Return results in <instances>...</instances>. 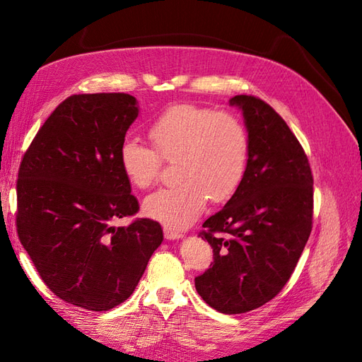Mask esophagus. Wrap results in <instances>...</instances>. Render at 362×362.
Listing matches in <instances>:
<instances>
[{"label":"esophagus","mask_w":362,"mask_h":362,"mask_svg":"<svg viewBox=\"0 0 362 362\" xmlns=\"http://www.w3.org/2000/svg\"><path fill=\"white\" fill-rule=\"evenodd\" d=\"M163 233H164V237H166L168 240H177V238L182 237V233L175 231V229H172L169 226H164L163 228Z\"/></svg>","instance_id":"34e87169"}]
</instances>
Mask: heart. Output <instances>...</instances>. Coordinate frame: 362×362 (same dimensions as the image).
Segmentation results:
<instances>
[{
    "label": "heart",
    "mask_w": 362,
    "mask_h": 362,
    "mask_svg": "<svg viewBox=\"0 0 362 362\" xmlns=\"http://www.w3.org/2000/svg\"><path fill=\"white\" fill-rule=\"evenodd\" d=\"M152 146L125 139L119 149L125 178L146 190L161 178L164 161L177 163L180 184L151 194L145 213L172 229L198 217L210 199H231L242 184L249 160V134L235 115L196 104H175L158 115L148 129Z\"/></svg>",
    "instance_id": "heart-1"
}]
</instances>
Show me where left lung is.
Instances as JSON below:
<instances>
[{"mask_svg":"<svg viewBox=\"0 0 362 362\" xmlns=\"http://www.w3.org/2000/svg\"><path fill=\"white\" fill-rule=\"evenodd\" d=\"M249 134L238 190L199 233L213 247L210 269L194 278L201 298L223 314H242L284 288L313 229V172L299 140L257 96L237 95Z\"/></svg>","mask_w":362,"mask_h":362,"instance_id":"1","label":"left lung"}]
</instances>
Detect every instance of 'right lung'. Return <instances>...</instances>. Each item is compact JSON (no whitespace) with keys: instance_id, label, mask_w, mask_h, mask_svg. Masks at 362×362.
Masks as SVG:
<instances>
[{"instance_id":"obj_1","label":"right lung","mask_w":362,"mask_h":362,"mask_svg":"<svg viewBox=\"0 0 362 362\" xmlns=\"http://www.w3.org/2000/svg\"><path fill=\"white\" fill-rule=\"evenodd\" d=\"M137 115L128 93L72 95L21 160L19 242L57 298L90 311L125 302L163 242L160 223L151 218L115 226L139 211L119 160Z\"/></svg>"}]
</instances>
